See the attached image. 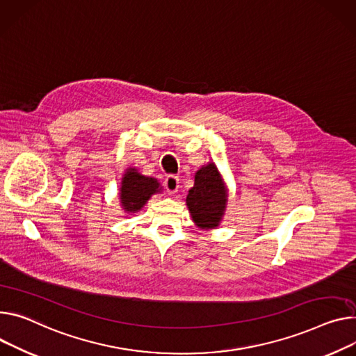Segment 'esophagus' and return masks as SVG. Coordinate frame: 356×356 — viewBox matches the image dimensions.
<instances>
[{
    "mask_svg": "<svg viewBox=\"0 0 356 356\" xmlns=\"http://www.w3.org/2000/svg\"><path fill=\"white\" fill-rule=\"evenodd\" d=\"M163 185H165V189L170 194H175L179 188V178L177 175L170 174V175H167L165 181H163Z\"/></svg>",
    "mask_w": 356,
    "mask_h": 356,
    "instance_id": "obj_1",
    "label": "esophagus"
}]
</instances>
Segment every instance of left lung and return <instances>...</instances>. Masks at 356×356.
I'll return each instance as SVG.
<instances>
[{
	"label": "left lung",
	"instance_id": "1",
	"mask_svg": "<svg viewBox=\"0 0 356 356\" xmlns=\"http://www.w3.org/2000/svg\"><path fill=\"white\" fill-rule=\"evenodd\" d=\"M227 204V191L213 163L195 174V184L189 189L186 205L200 228H215L221 221Z\"/></svg>",
	"mask_w": 356,
	"mask_h": 356
}]
</instances>
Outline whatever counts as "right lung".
Returning a JSON list of instances; mask_svg holds the SVG:
<instances>
[{
  "instance_id": "1",
  "label": "right lung",
  "mask_w": 356,
  "mask_h": 356,
  "mask_svg": "<svg viewBox=\"0 0 356 356\" xmlns=\"http://www.w3.org/2000/svg\"><path fill=\"white\" fill-rule=\"evenodd\" d=\"M159 184L154 178L140 175L136 170L129 168L122 178L121 195L120 200L125 211H138L141 209L149 197L158 193Z\"/></svg>"
}]
</instances>
